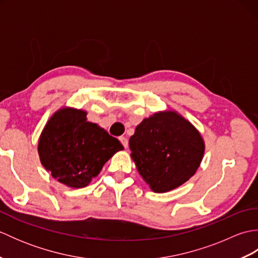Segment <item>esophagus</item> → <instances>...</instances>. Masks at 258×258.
I'll return each instance as SVG.
<instances>
[{
  "mask_svg": "<svg viewBox=\"0 0 258 258\" xmlns=\"http://www.w3.org/2000/svg\"><path fill=\"white\" fill-rule=\"evenodd\" d=\"M119 141H120V143L123 144V146L125 147V149H127V147H128V140L126 139V138H124V136H120Z\"/></svg>",
  "mask_w": 258,
  "mask_h": 258,
  "instance_id": "esophagus-1",
  "label": "esophagus"
}]
</instances>
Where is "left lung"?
<instances>
[{
  "instance_id": "8db88e82",
  "label": "left lung",
  "mask_w": 258,
  "mask_h": 258,
  "mask_svg": "<svg viewBox=\"0 0 258 258\" xmlns=\"http://www.w3.org/2000/svg\"><path fill=\"white\" fill-rule=\"evenodd\" d=\"M128 144L140 175L155 193H166L187 182L205 152L199 130L169 109L142 120Z\"/></svg>"
}]
</instances>
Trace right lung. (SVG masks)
<instances>
[{
  "instance_id": "1",
  "label": "right lung",
  "mask_w": 258,
  "mask_h": 258,
  "mask_svg": "<svg viewBox=\"0 0 258 258\" xmlns=\"http://www.w3.org/2000/svg\"><path fill=\"white\" fill-rule=\"evenodd\" d=\"M83 109H57L38 139L42 165L59 183L83 188L96 177L109 158L124 147L95 123L87 122Z\"/></svg>"
}]
</instances>
